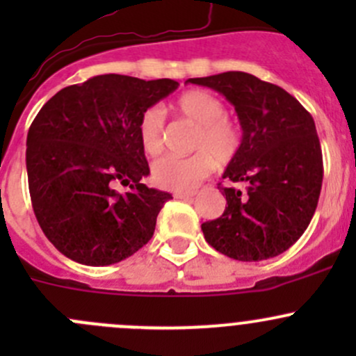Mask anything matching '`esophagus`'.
<instances>
[{
	"label": "esophagus",
	"instance_id": "obj_1",
	"mask_svg": "<svg viewBox=\"0 0 356 356\" xmlns=\"http://www.w3.org/2000/svg\"><path fill=\"white\" fill-rule=\"evenodd\" d=\"M193 193H174V198L177 200H191L193 198Z\"/></svg>",
	"mask_w": 356,
	"mask_h": 356
}]
</instances>
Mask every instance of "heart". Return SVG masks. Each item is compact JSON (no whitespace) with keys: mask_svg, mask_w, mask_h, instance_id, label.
I'll return each mask as SVG.
<instances>
[{"mask_svg":"<svg viewBox=\"0 0 356 356\" xmlns=\"http://www.w3.org/2000/svg\"><path fill=\"white\" fill-rule=\"evenodd\" d=\"M170 110L198 125L189 156H165L153 167L156 184L175 193H191L203 179L213 172L215 161L227 163L241 145L239 129L231 118L222 99L201 89L182 92L172 102ZM138 138L148 155H160L163 149V115L158 108H148L138 122Z\"/></svg>","mask_w":356,"mask_h":356,"instance_id":"heart-1","label":"heart"}]
</instances>
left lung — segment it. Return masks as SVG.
<instances>
[{"label": "left lung", "instance_id": "1", "mask_svg": "<svg viewBox=\"0 0 356 356\" xmlns=\"http://www.w3.org/2000/svg\"><path fill=\"white\" fill-rule=\"evenodd\" d=\"M188 82L224 95L243 129L222 179L245 182L246 193L222 186L227 204L220 217L201 224L204 239L241 261L284 253L307 231L321 196L324 165L314 118L288 91L246 72Z\"/></svg>", "mask_w": 356, "mask_h": 356}]
</instances>
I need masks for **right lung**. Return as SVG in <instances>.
<instances>
[{
    "mask_svg": "<svg viewBox=\"0 0 356 356\" xmlns=\"http://www.w3.org/2000/svg\"><path fill=\"white\" fill-rule=\"evenodd\" d=\"M172 79L96 75L56 92L27 134L29 193L53 246L82 265H111L152 239L172 195L143 184L149 174L138 122L177 89ZM117 184L129 185L120 195Z\"/></svg>",
    "mask_w": 356,
    "mask_h": 356,
    "instance_id": "add662e5",
    "label": "right lung"
}]
</instances>
